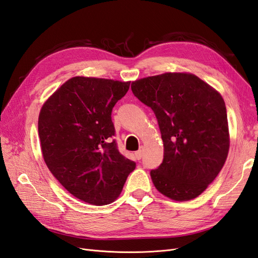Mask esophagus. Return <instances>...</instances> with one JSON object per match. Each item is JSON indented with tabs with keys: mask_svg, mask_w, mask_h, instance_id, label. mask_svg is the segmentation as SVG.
<instances>
[{
	"mask_svg": "<svg viewBox=\"0 0 258 258\" xmlns=\"http://www.w3.org/2000/svg\"><path fill=\"white\" fill-rule=\"evenodd\" d=\"M143 153H144V147H143V146H141V147H140V150H139L138 152H136V157H137V159H138V160H140V159L142 158Z\"/></svg>",
	"mask_w": 258,
	"mask_h": 258,
	"instance_id": "34e87169",
	"label": "esophagus"
}]
</instances>
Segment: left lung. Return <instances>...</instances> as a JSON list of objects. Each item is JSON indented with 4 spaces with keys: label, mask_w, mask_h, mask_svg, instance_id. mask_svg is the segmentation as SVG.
I'll return each mask as SVG.
<instances>
[{
    "label": "left lung",
    "mask_w": 258,
    "mask_h": 258,
    "mask_svg": "<svg viewBox=\"0 0 258 258\" xmlns=\"http://www.w3.org/2000/svg\"><path fill=\"white\" fill-rule=\"evenodd\" d=\"M151 107L163 141V160L151 170L162 195L186 201L198 197L220 173L229 150L227 112L222 96L199 77L165 73L131 84Z\"/></svg>",
    "instance_id": "1"
}]
</instances>
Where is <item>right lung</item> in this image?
<instances>
[{
    "label": "right lung",
    "mask_w": 258,
    "mask_h": 258,
    "mask_svg": "<svg viewBox=\"0 0 258 258\" xmlns=\"http://www.w3.org/2000/svg\"><path fill=\"white\" fill-rule=\"evenodd\" d=\"M130 83L73 77L43 105L38 136L50 172L74 197L95 206L111 204L136 162L118 151L112 121Z\"/></svg>",
    "instance_id": "1"
}]
</instances>
